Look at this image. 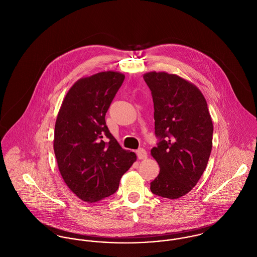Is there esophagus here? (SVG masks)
<instances>
[{
    "label": "esophagus",
    "instance_id": "esophagus-1",
    "mask_svg": "<svg viewBox=\"0 0 257 257\" xmlns=\"http://www.w3.org/2000/svg\"><path fill=\"white\" fill-rule=\"evenodd\" d=\"M137 155L139 157V159H147V153L146 149L144 148H140L137 150Z\"/></svg>",
    "mask_w": 257,
    "mask_h": 257
}]
</instances>
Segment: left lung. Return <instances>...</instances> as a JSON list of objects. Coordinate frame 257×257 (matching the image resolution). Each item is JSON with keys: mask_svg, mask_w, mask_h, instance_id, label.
Here are the masks:
<instances>
[{"mask_svg": "<svg viewBox=\"0 0 257 257\" xmlns=\"http://www.w3.org/2000/svg\"><path fill=\"white\" fill-rule=\"evenodd\" d=\"M144 79L152 95L158 139L150 152L160 167L150 190L177 199L196 186L207 167L213 121L205 97L194 84L166 72H148Z\"/></svg>", "mask_w": 257, "mask_h": 257, "instance_id": "left-lung-1", "label": "left lung"}]
</instances>
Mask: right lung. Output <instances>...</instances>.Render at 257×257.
<instances>
[{"label":"right lung","mask_w":257,"mask_h":257,"mask_svg":"<svg viewBox=\"0 0 257 257\" xmlns=\"http://www.w3.org/2000/svg\"><path fill=\"white\" fill-rule=\"evenodd\" d=\"M124 80L113 71L78 80L58 111L53 148L64 182L88 203L112 195L121 176L137 160L110 134L106 112Z\"/></svg>","instance_id":"right-lung-1"}]
</instances>
